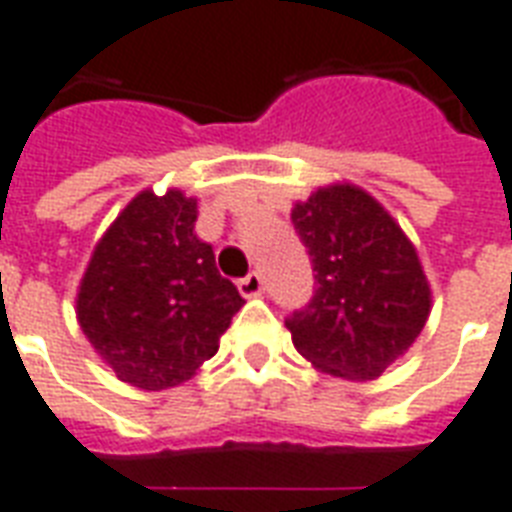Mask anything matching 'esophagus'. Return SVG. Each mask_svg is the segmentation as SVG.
Wrapping results in <instances>:
<instances>
[{
  "mask_svg": "<svg viewBox=\"0 0 512 512\" xmlns=\"http://www.w3.org/2000/svg\"><path fill=\"white\" fill-rule=\"evenodd\" d=\"M237 288H240L242 297H259L261 291H264V280H261L259 272H251V275H245V278L237 283Z\"/></svg>",
  "mask_w": 512,
  "mask_h": 512,
  "instance_id": "34e87169",
  "label": "esophagus"
}]
</instances>
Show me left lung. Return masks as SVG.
I'll return each instance as SVG.
<instances>
[{"label": "left lung", "mask_w": 512, "mask_h": 512, "mask_svg": "<svg viewBox=\"0 0 512 512\" xmlns=\"http://www.w3.org/2000/svg\"><path fill=\"white\" fill-rule=\"evenodd\" d=\"M291 224L315 272L313 299L286 318L294 348L334 378H380L416 343L432 310L413 242L351 183L297 202Z\"/></svg>", "instance_id": "8db88e82"}]
</instances>
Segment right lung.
Wrapping results in <instances>:
<instances>
[{"instance_id": "obj_1", "label": "right lung", "mask_w": 512, "mask_h": 512, "mask_svg": "<svg viewBox=\"0 0 512 512\" xmlns=\"http://www.w3.org/2000/svg\"><path fill=\"white\" fill-rule=\"evenodd\" d=\"M197 199L140 191L96 242L78 291V321L124 383L161 391L186 383L218 351L245 305L194 232Z\"/></svg>"}]
</instances>
